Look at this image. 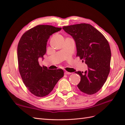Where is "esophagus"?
Segmentation results:
<instances>
[{
	"mask_svg": "<svg viewBox=\"0 0 125 125\" xmlns=\"http://www.w3.org/2000/svg\"><path fill=\"white\" fill-rule=\"evenodd\" d=\"M65 74H71V73H69V72H68V71H65Z\"/></svg>",
	"mask_w": 125,
	"mask_h": 125,
	"instance_id": "obj_1",
	"label": "esophagus"
}]
</instances>
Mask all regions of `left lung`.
I'll return each mask as SVG.
<instances>
[{"instance_id": "8db88e82", "label": "left lung", "mask_w": 125, "mask_h": 125, "mask_svg": "<svg viewBox=\"0 0 125 125\" xmlns=\"http://www.w3.org/2000/svg\"><path fill=\"white\" fill-rule=\"evenodd\" d=\"M75 43L77 56L88 67L84 73L76 71L81 80L77 86L81 92L91 95L101 89L109 73L111 51L104 36L89 24L81 23L62 28Z\"/></svg>"}]
</instances>
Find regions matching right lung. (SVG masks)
Returning a JSON list of instances; mask_svg holds the SVG:
<instances>
[{
  "mask_svg": "<svg viewBox=\"0 0 125 125\" xmlns=\"http://www.w3.org/2000/svg\"><path fill=\"white\" fill-rule=\"evenodd\" d=\"M61 30L49 25H37L24 33L19 42V70L26 88L35 96L47 95L63 76L62 69H48L46 66L41 67L39 62L46 54L51 35Z\"/></svg>",
  "mask_w": 125,
  "mask_h": 125,
  "instance_id": "right-lung-1",
  "label": "right lung"
}]
</instances>
